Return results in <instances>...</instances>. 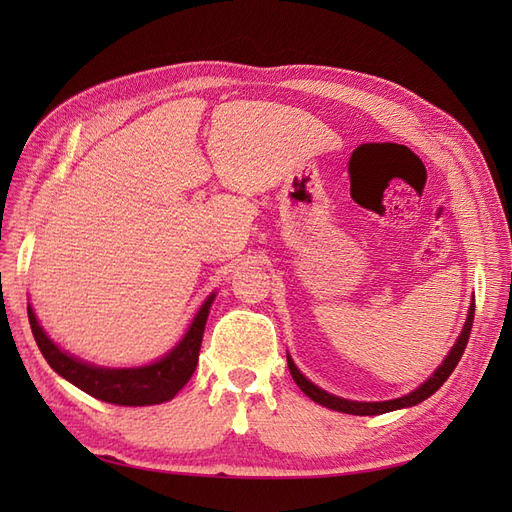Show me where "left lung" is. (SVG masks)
Listing matches in <instances>:
<instances>
[{"mask_svg": "<svg viewBox=\"0 0 512 512\" xmlns=\"http://www.w3.org/2000/svg\"><path fill=\"white\" fill-rule=\"evenodd\" d=\"M472 322H474V303L470 305L468 320H466V324H463V331L455 342V346L451 348V352H448L444 363L436 371H433V376L429 380H425L421 386H418V389H414L412 393H408L404 397H397V399H389V401H350V399H342V397L318 389L314 382H309L297 369V365L292 363L290 356H288V369H290L292 380L297 382L299 389L309 399H314L316 404H320L324 408H331L335 412H346V414H354V416H376V414L393 412V410H399V408H410V406L421 404V401H425L427 397H431L446 382V378L453 374V369L457 367L463 350H466V346H468Z\"/></svg>", "mask_w": 512, "mask_h": 512, "instance_id": "obj_1", "label": "left lung"}]
</instances>
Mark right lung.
Instances as JSON below:
<instances>
[{
  "label": "right lung",
  "instance_id": "right-lung-1",
  "mask_svg": "<svg viewBox=\"0 0 512 512\" xmlns=\"http://www.w3.org/2000/svg\"><path fill=\"white\" fill-rule=\"evenodd\" d=\"M213 299L215 294H211L200 305L198 314L194 316L190 329L183 335L181 342L166 356H162L160 361L145 367L111 369L83 363L53 344V339L40 327L32 305H27V316L42 356L61 378L79 386L81 391L91 397L108 401V404L153 406L173 399L192 378L198 365V352L200 344H203V333Z\"/></svg>",
  "mask_w": 512,
  "mask_h": 512
}]
</instances>
